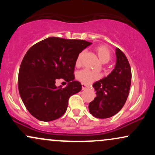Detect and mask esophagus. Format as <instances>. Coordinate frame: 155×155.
<instances>
[{
    "label": "esophagus",
    "instance_id": "esophagus-1",
    "mask_svg": "<svg viewBox=\"0 0 155 155\" xmlns=\"http://www.w3.org/2000/svg\"><path fill=\"white\" fill-rule=\"evenodd\" d=\"M81 87H82V90H86V89H87L88 86H87V85L85 84L82 83V84H81Z\"/></svg>",
    "mask_w": 155,
    "mask_h": 155
}]
</instances>
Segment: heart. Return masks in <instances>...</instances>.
<instances>
[{
	"instance_id": "b5f03b06",
	"label": "heart",
	"mask_w": 155,
	"mask_h": 155,
	"mask_svg": "<svg viewBox=\"0 0 155 155\" xmlns=\"http://www.w3.org/2000/svg\"><path fill=\"white\" fill-rule=\"evenodd\" d=\"M95 51L97 52V56L99 59L102 63H107L111 59V51L108 49V47L106 45H99L95 47ZM84 55V51L80 52L78 55L77 58L76 60V65L77 67H79L81 65V61H82V58ZM78 80H79L81 82L87 84H91L92 81L98 79L100 78V75L97 73L91 71L87 70V69H83L77 73L76 75Z\"/></svg>"
}]
</instances>
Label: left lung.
I'll return each mask as SVG.
<instances>
[{
    "label": "left lung",
    "instance_id": "obj_1",
    "mask_svg": "<svg viewBox=\"0 0 155 155\" xmlns=\"http://www.w3.org/2000/svg\"><path fill=\"white\" fill-rule=\"evenodd\" d=\"M117 62L111 74L93 84L96 97L89 104V111L99 119L109 118L122 109L128 97L131 68L125 54L116 49Z\"/></svg>",
    "mask_w": 155,
    "mask_h": 155
}]
</instances>
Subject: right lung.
<instances>
[{"mask_svg":"<svg viewBox=\"0 0 155 155\" xmlns=\"http://www.w3.org/2000/svg\"><path fill=\"white\" fill-rule=\"evenodd\" d=\"M91 44L49 37L28 49L19 68L18 87L23 104L35 118L49 122L65 114L69 97L81 90V83L74 81L76 60ZM60 78L68 82L65 88L55 85Z\"/></svg>","mask_w":155,"mask_h":155,"instance_id":"right-lung-1","label":"right lung"}]
</instances>
